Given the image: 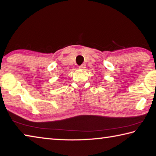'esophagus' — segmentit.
Instances as JSON below:
<instances>
[{
  "label": "esophagus",
  "mask_w": 156,
  "mask_h": 156,
  "mask_svg": "<svg viewBox=\"0 0 156 156\" xmlns=\"http://www.w3.org/2000/svg\"><path fill=\"white\" fill-rule=\"evenodd\" d=\"M79 68L81 69H84L86 68V65L85 64H82L80 66H79Z\"/></svg>",
  "instance_id": "34e87169"
}]
</instances>
